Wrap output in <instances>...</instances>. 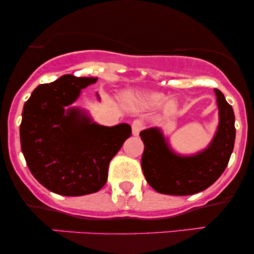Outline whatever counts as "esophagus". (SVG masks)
I'll return each mask as SVG.
<instances>
[{
	"label": "esophagus",
	"mask_w": 254,
	"mask_h": 254,
	"mask_svg": "<svg viewBox=\"0 0 254 254\" xmlns=\"http://www.w3.org/2000/svg\"><path fill=\"white\" fill-rule=\"evenodd\" d=\"M143 127H144V123L143 121H141V119H135V121L132 122V124H131V129H132V133L135 136L138 135Z\"/></svg>",
	"instance_id": "esophagus-1"
}]
</instances>
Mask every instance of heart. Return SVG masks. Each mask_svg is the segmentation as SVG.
<instances>
[{
	"mask_svg": "<svg viewBox=\"0 0 254 254\" xmlns=\"http://www.w3.org/2000/svg\"><path fill=\"white\" fill-rule=\"evenodd\" d=\"M132 99L142 106L159 107L165 101V95L161 93H143V94L132 95ZM174 106H176L174 101L167 103V109H173Z\"/></svg>",
	"mask_w": 254,
	"mask_h": 254,
	"instance_id": "obj_1",
	"label": "heart"
}]
</instances>
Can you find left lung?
Wrapping results in <instances>:
<instances>
[{"label":"left lung","instance_id":"left-lung-1","mask_svg":"<svg viewBox=\"0 0 254 254\" xmlns=\"http://www.w3.org/2000/svg\"><path fill=\"white\" fill-rule=\"evenodd\" d=\"M218 127L206 149L192 156L174 153L157 127L141 131L144 143L141 165L151 188L159 193L188 196L211 186L228 165L235 142V116L222 92L215 89Z\"/></svg>","mask_w":254,"mask_h":254}]
</instances>
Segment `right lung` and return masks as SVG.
<instances>
[{
    "mask_svg": "<svg viewBox=\"0 0 254 254\" xmlns=\"http://www.w3.org/2000/svg\"><path fill=\"white\" fill-rule=\"evenodd\" d=\"M95 77L64 75L38 86L25 103L20 142L26 164L44 188L62 196L98 192L106 184L109 165L125 139L129 124L92 123L74 103Z\"/></svg>",
    "mask_w": 254,
    "mask_h": 254,
    "instance_id": "add662e5",
    "label": "right lung"
}]
</instances>
